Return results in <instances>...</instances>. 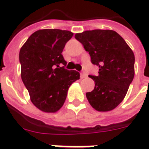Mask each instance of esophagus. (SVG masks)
I'll list each match as a JSON object with an SVG mask.
<instances>
[{
	"label": "esophagus",
	"mask_w": 149,
	"mask_h": 149,
	"mask_svg": "<svg viewBox=\"0 0 149 149\" xmlns=\"http://www.w3.org/2000/svg\"><path fill=\"white\" fill-rule=\"evenodd\" d=\"M86 74L84 72V71L81 73V78H82V79H84V78H86Z\"/></svg>",
	"instance_id": "34e87169"
}]
</instances>
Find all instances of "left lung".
I'll return each instance as SVG.
<instances>
[{
	"mask_svg": "<svg viewBox=\"0 0 149 149\" xmlns=\"http://www.w3.org/2000/svg\"><path fill=\"white\" fill-rule=\"evenodd\" d=\"M75 38L89 53L91 63L99 66L95 88L86 93L91 107L109 111L120 104L127 92L135 74V56L121 36L111 29H94L76 33Z\"/></svg>",
	"mask_w": 149,
	"mask_h": 149,
	"instance_id": "8db88e82",
	"label": "left lung"
}]
</instances>
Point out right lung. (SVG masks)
Returning <instances> with one entry per match:
<instances>
[{
  "label": "right lung",
  "instance_id": "1",
  "mask_svg": "<svg viewBox=\"0 0 149 149\" xmlns=\"http://www.w3.org/2000/svg\"><path fill=\"white\" fill-rule=\"evenodd\" d=\"M73 34L68 30L40 29L20 49L22 82L33 104L44 112L59 110L70 86L79 79L78 71L65 69L66 62L62 54Z\"/></svg>",
  "mask_w": 149,
  "mask_h": 149
}]
</instances>
